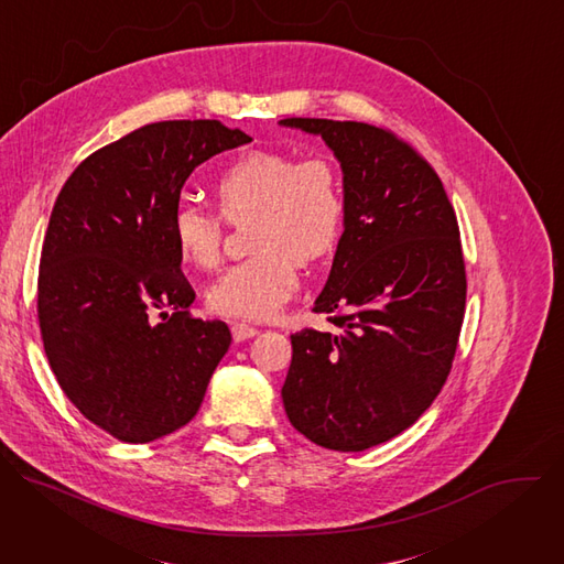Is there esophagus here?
<instances>
[{
	"label": "esophagus",
	"mask_w": 564,
	"mask_h": 564,
	"mask_svg": "<svg viewBox=\"0 0 564 564\" xmlns=\"http://www.w3.org/2000/svg\"><path fill=\"white\" fill-rule=\"evenodd\" d=\"M259 335V328L254 326H248V324H231V337L234 341H246V339H252Z\"/></svg>",
	"instance_id": "34e87169"
}]
</instances>
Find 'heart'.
I'll list each match as a JSON object with an SVG mask.
<instances>
[{
  "label": "heart",
  "mask_w": 564,
  "mask_h": 564,
  "mask_svg": "<svg viewBox=\"0 0 564 564\" xmlns=\"http://www.w3.org/2000/svg\"><path fill=\"white\" fill-rule=\"evenodd\" d=\"M214 194L227 223L252 220L254 257L220 274L205 303L229 318H270L296 292V263L314 268L335 254L348 212L344 176L330 158L296 160L261 149L236 158ZM172 240L189 270L209 272L223 259L225 223L200 205L181 203L172 216Z\"/></svg>",
  "instance_id": "obj_1"
}]
</instances>
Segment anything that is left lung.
<instances>
[{
    "label": "left lung",
    "instance_id": "1",
    "mask_svg": "<svg viewBox=\"0 0 564 564\" xmlns=\"http://www.w3.org/2000/svg\"><path fill=\"white\" fill-rule=\"evenodd\" d=\"M326 140L344 172L346 227L314 301L335 333H294L281 390L310 442L357 453L413 426L440 394L457 348L466 272L455 209L435 170L392 131L285 118Z\"/></svg>",
    "mask_w": 564,
    "mask_h": 564
}]
</instances>
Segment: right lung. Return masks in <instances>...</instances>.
I'll list each match as a JSON object with an SVG mask.
<instances>
[{
    "instance_id": "obj_1",
    "label": "right lung",
    "mask_w": 564,
    "mask_h": 564,
    "mask_svg": "<svg viewBox=\"0 0 564 564\" xmlns=\"http://www.w3.org/2000/svg\"><path fill=\"white\" fill-rule=\"evenodd\" d=\"M250 140L218 120L144 124L83 160L53 205L37 279L44 350L73 406L120 442L192 422L231 344L223 321L189 314L172 216L200 163Z\"/></svg>"
}]
</instances>
